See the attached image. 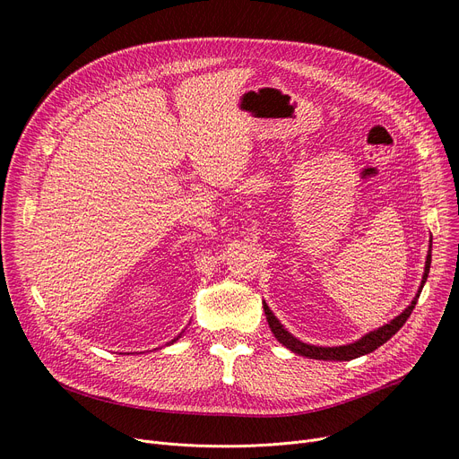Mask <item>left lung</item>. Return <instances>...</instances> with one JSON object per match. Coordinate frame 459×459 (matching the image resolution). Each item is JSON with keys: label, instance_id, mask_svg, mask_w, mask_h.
<instances>
[{"label": "left lung", "instance_id": "1", "mask_svg": "<svg viewBox=\"0 0 459 459\" xmlns=\"http://www.w3.org/2000/svg\"><path fill=\"white\" fill-rule=\"evenodd\" d=\"M429 264H431V239H429V249H428V256H426V266H424V275H422V281H420V286H419V292L415 294L413 301L407 305V308L402 312V315H398L394 320H391L389 324H385L370 333H367L365 336H360L359 341L351 342V344H344V346H315V344H307L299 339H296V336L292 333H288L284 329V325L277 320V316L273 315V312L270 310V307L266 305V301H262L264 305V315H266V320L270 324V329L273 331L275 339L286 346L290 351L298 353V355H303V357H308V359H318V360H351V359H357L360 355H367V353H372L374 350H377L379 346H383L385 342H387L393 334H396L400 331V327L407 322V318L411 316V312L419 301V296L422 292V286L428 279V273H429Z\"/></svg>", "mask_w": 459, "mask_h": 459}]
</instances>
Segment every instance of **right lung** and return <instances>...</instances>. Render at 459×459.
<instances>
[{"label": "right lung", "mask_w": 459, "mask_h": 459, "mask_svg": "<svg viewBox=\"0 0 459 459\" xmlns=\"http://www.w3.org/2000/svg\"><path fill=\"white\" fill-rule=\"evenodd\" d=\"M182 333H184V331H182ZM182 333H180V334H178V336H177V339H173V341H171V342H169V344H173V342H177V341H178V339H180V336H182Z\"/></svg>", "instance_id": "add662e5"}]
</instances>
